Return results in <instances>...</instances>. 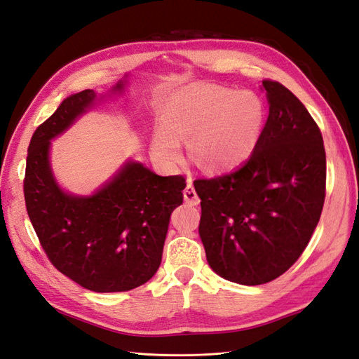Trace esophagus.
Masks as SVG:
<instances>
[{
  "label": "esophagus",
  "mask_w": 359,
  "mask_h": 359,
  "mask_svg": "<svg viewBox=\"0 0 359 359\" xmlns=\"http://www.w3.org/2000/svg\"><path fill=\"white\" fill-rule=\"evenodd\" d=\"M184 199H186V202H187L189 205H198V203L201 202V199H199V196H198V193H196V190H194L193 184H191L190 181L187 182L186 189H184Z\"/></svg>",
  "instance_id": "34e87169"
}]
</instances>
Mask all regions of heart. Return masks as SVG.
<instances>
[{"label":"heart","instance_id":"obj_1","mask_svg":"<svg viewBox=\"0 0 359 359\" xmlns=\"http://www.w3.org/2000/svg\"><path fill=\"white\" fill-rule=\"evenodd\" d=\"M264 104L250 91L217 85H193L172 95L163 112V127L151 139V153L163 166L181 160L189 139L190 158L208 172H226L244 163L257 145Z\"/></svg>","mask_w":359,"mask_h":359}]
</instances>
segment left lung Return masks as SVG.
Instances as JSON below:
<instances>
[{
    "instance_id": "obj_1",
    "label": "left lung",
    "mask_w": 359,
    "mask_h": 359,
    "mask_svg": "<svg viewBox=\"0 0 359 359\" xmlns=\"http://www.w3.org/2000/svg\"><path fill=\"white\" fill-rule=\"evenodd\" d=\"M269 103L257 145L241 168L194 180L199 235L214 273L256 286L285 274L319 223L327 186L322 133L298 97L262 81Z\"/></svg>"
}]
</instances>
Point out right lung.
<instances>
[{
  "instance_id": "add662e5",
  "label": "right lung",
  "mask_w": 359,
  "mask_h": 359,
  "mask_svg": "<svg viewBox=\"0 0 359 359\" xmlns=\"http://www.w3.org/2000/svg\"><path fill=\"white\" fill-rule=\"evenodd\" d=\"M124 88L119 82L115 91ZM93 90L64 100L31 137L24 178L27 212L50 264L93 292L132 290L161 262L172 211L186 180L160 177L128 161L93 196L62 191L49 165L50 139L67 130L95 100Z\"/></svg>"
}]
</instances>
